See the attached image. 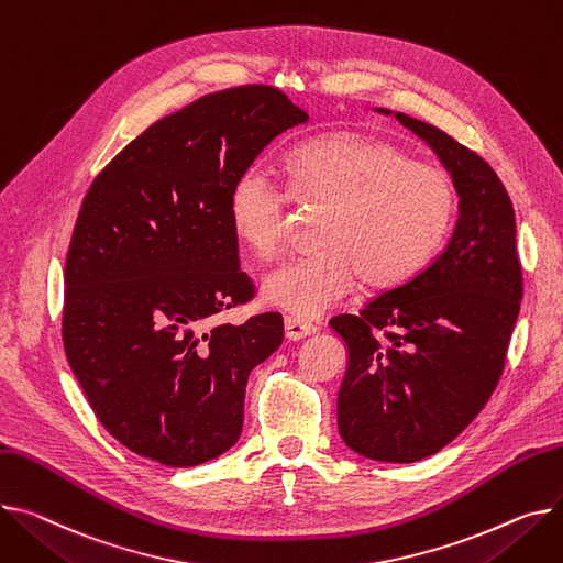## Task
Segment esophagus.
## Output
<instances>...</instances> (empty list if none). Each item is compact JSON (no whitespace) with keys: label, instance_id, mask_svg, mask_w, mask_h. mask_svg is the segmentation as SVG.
<instances>
[{"label":"esophagus","instance_id":"34e87169","mask_svg":"<svg viewBox=\"0 0 563 563\" xmlns=\"http://www.w3.org/2000/svg\"><path fill=\"white\" fill-rule=\"evenodd\" d=\"M314 332H317V325H312L310 321H303L298 317H285V336L289 342H301Z\"/></svg>","mask_w":563,"mask_h":563}]
</instances>
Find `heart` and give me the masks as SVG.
Listing matches in <instances>:
<instances>
[{"mask_svg":"<svg viewBox=\"0 0 563 563\" xmlns=\"http://www.w3.org/2000/svg\"><path fill=\"white\" fill-rule=\"evenodd\" d=\"M287 190L257 167L231 185L235 238L257 257H274L289 233V201L323 206L319 246L262 280L272 306L319 317L353 289H389L421 272L437 253L457 208L445 172L411 161L398 144L357 131H336L296 146L285 161Z\"/></svg>","mask_w":563,"mask_h":563,"instance_id":"b5f03b06","label":"heart"}]
</instances>
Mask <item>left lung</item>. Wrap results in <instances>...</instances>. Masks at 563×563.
Returning a JSON list of instances; mask_svg holds the SVG:
<instances>
[{"instance_id":"1","label":"left lung","mask_w":563,"mask_h":563,"mask_svg":"<svg viewBox=\"0 0 563 563\" xmlns=\"http://www.w3.org/2000/svg\"><path fill=\"white\" fill-rule=\"evenodd\" d=\"M391 115L387 108H376ZM451 172L457 221L426 269L330 319L349 349L336 426L357 455L411 464L451 443L492 398L522 298L516 219L498 174L432 124L396 112Z\"/></svg>"}]
</instances>
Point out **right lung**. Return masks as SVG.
Segmentation results:
<instances>
[{"label": "right lung", "instance_id": "right-lung-1", "mask_svg": "<svg viewBox=\"0 0 563 563\" xmlns=\"http://www.w3.org/2000/svg\"><path fill=\"white\" fill-rule=\"evenodd\" d=\"M310 120L272 86L206 95L148 126L95 178L65 262L63 346L101 426L165 466L227 453L249 373L283 317L208 319L253 296L229 219L233 180Z\"/></svg>", "mask_w": 563, "mask_h": 563}]
</instances>
